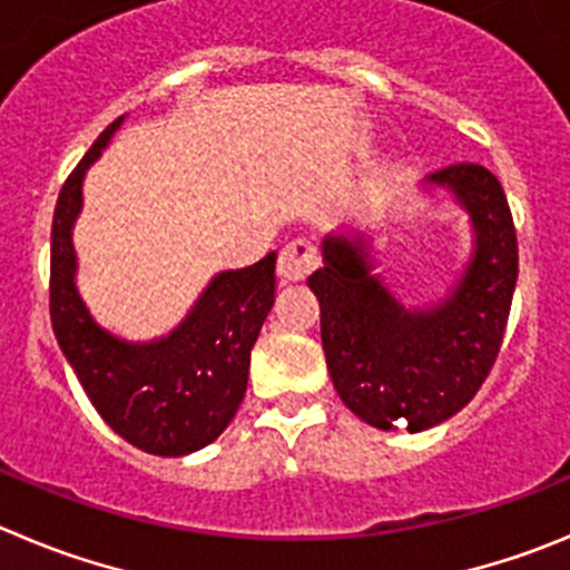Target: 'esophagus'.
Here are the masks:
<instances>
[{"label": "esophagus", "instance_id": "obj_1", "mask_svg": "<svg viewBox=\"0 0 570 570\" xmlns=\"http://www.w3.org/2000/svg\"><path fill=\"white\" fill-rule=\"evenodd\" d=\"M317 269V249L309 242H289L278 255V275L286 284H301Z\"/></svg>", "mask_w": 570, "mask_h": 570}]
</instances>
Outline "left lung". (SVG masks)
I'll list each match as a JSON object with an SVG mask.
<instances>
[{
    "label": "left lung",
    "mask_w": 570,
    "mask_h": 570,
    "mask_svg": "<svg viewBox=\"0 0 570 570\" xmlns=\"http://www.w3.org/2000/svg\"><path fill=\"white\" fill-rule=\"evenodd\" d=\"M466 213L472 253L444 297L407 306L376 273L374 233L323 238L309 278L321 301V340L343 405L380 430L422 433L466 407L501 351L514 284L518 236L501 183L459 163L424 179Z\"/></svg>",
    "instance_id": "obj_1"
}]
</instances>
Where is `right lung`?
<instances>
[{"label":"right lung","mask_w":570,"mask_h":570,"mask_svg":"<svg viewBox=\"0 0 570 570\" xmlns=\"http://www.w3.org/2000/svg\"><path fill=\"white\" fill-rule=\"evenodd\" d=\"M126 117L92 142L69 174L52 216L50 317L63 357L95 411L120 439L151 455H188L225 433L247 391L249 351L275 303V258L213 275L165 337L131 343L100 326L78 292L72 230L83 177Z\"/></svg>","instance_id":"right-lung-1"}]
</instances>
